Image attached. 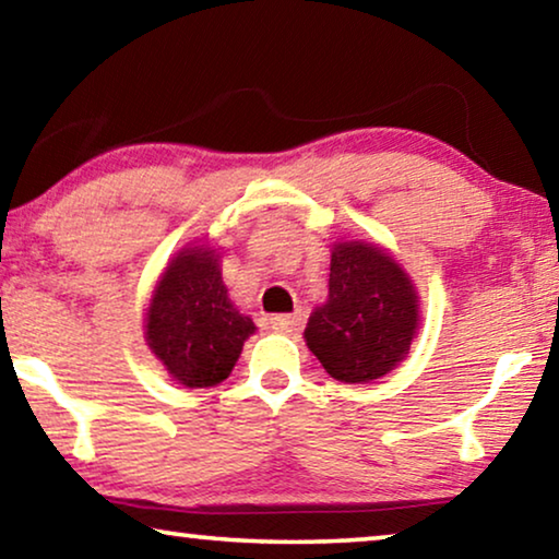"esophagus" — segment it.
Instances as JSON below:
<instances>
[{"label":"esophagus","instance_id":"34e87169","mask_svg":"<svg viewBox=\"0 0 559 559\" xmlns=\"http://www.w3.org/2000/svg\"><path fill=\"white\" fill-rule=\"evenodd\" d=\"M271 326L283 334L294 332L301 326V313H276V317H271Z\"/></svg>","mask_w":559,"mask_h":559}]
</instances>
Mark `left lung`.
Instances as JSON below:
<instances>
[{
    "label": "left lung",
    "instance_id": "obj_1",
    "mask_svg": "<svg viewBox=\"0 0 559 559\" xmlns=\"http://www.w3.org/2000/svg\"><path fill=\"white\" fill-rule=\"evenodd\" d=\"M418 296L405 271L367 242L334 246L329 301L311 313L306 344L334 380L372 382L407 355Z\"/></svg>",
    "mask_w": 559,
    "mask_h": 559
}]
</instances>
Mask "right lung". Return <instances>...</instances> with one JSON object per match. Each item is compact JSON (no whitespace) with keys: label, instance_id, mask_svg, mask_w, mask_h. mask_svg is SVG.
I'll list each match as a JSON object with an SVG mask.
<instances>
[{"label":"right lung","instance_id":"add662e5","mask_svg":"<svg viewBox=\"0 0 559 559\" xmlns=\"http://www.w3.org/2000/svg\"><path fill=\"white\" fill-rule=\"evenodd\" d=\"M255 332L235 309L215 250H182L156 286L146 313V342L185 388H212L233 372L242 342Z\"/></svg>","mask_w":559,"mask_h":559}]
</instances>
